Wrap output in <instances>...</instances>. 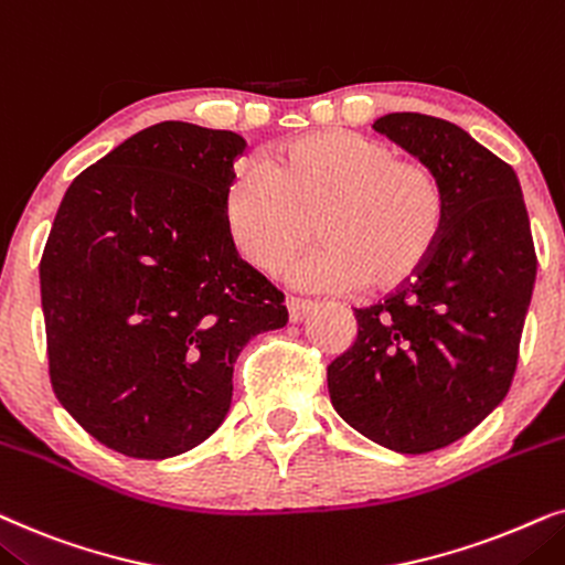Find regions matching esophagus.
Segmentation results:
<instances>
[{"instance_id":"esophagus-1","label":"esophagus","mask_w":565,"mask_h":565,"mask_svg":"<svg viewBox=\"0 0 565 565\" xmlns=\"http://www.w3.org/2000/svg\"><path fill=\"white\" fill-rule=\"evenodd\" d=\"M287 307H289V320H291V322H302V320L307 318V315H310L312 302H307V299L291 297L289 302H287Z\"/></svg>"}]
</instances>
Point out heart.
Segmentation results:
<instances>
[{
    "label": "heart",
    "mask_w": 565,
    "mask_h": 565,
    "mask_svg": "<svg viewBox=\"0 0 565 565\" xmlns=\"http://www.w3.org/2000/svg\"><path fill=\"white\" fill-rule=\"evenodd\" d=\"M224 216L237 250L263 274H287L318 227L326 247L297 270L305 289L390 295L434 255L447 199L428 164L401 160L382 139L328 129L276 147L266 172L239 170Z\"/></svg>",
    "instance_id": "b5f03b06"
}]
</instances>
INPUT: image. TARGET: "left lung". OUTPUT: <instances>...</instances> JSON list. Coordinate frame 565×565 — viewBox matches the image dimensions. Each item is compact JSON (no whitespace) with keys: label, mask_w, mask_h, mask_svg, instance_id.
<instances>
[{"label":"left lung","mask_w":565,"mask_h":565,"mask_svg":"<svg viewBox=\"0 0 565 565\" xmlns=\"http://www.w3.org/2000/svg\"><path fill=\"white\" fill-rule=\"evenodd\" d=\"M445 188L447 222L416 278L353 310L356 341L328 366L333 408L366 439L426 455L470 434L516 372L537 255L511 164L445 118L374 120Z\"/></svg>","instance_id":"obj_1"}]
</instances>
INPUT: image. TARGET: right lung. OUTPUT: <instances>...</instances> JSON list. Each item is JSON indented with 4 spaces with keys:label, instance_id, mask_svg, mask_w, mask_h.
I'll return each instance as SVG.
<instances>
[{
    "label": "right lung",
    "instance_id": "add662e5",
    "mask_svg": "<svg viewBox=\"0 0 565 565\" xmlns=\"http://www.w3.org/2000/svg\"><path fill=\"white\" fill-rule=\"evenodd\" d=\"M235 131L162 120L66 188L41 255L51 387L100 445L164 460L227 416L239 351L289 320L237 255L224 193Z\"/></svg>",
    "mask_w": 565,
    "mask_h": 565
}]
</instances>
